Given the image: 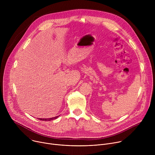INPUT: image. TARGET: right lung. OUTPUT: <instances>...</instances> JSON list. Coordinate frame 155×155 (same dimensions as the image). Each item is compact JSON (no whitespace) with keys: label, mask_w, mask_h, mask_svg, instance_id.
<instances>
[{"label":"right lung","mask_w":155,"mask_h":155,"mask_svg":"<svg viewBox=\"0 0 155 155\" xmlns=\"http://www.w3.org/2000/svg\"><path fill=\"white\" fill-rule=\"evenodd\" d=\"M59 116H57V117H53V118H38V120H43V121H51V120H54V119H56L57 118H58Z\"/></svg>","instance_id":"right-lung-1"}]
</instances>
